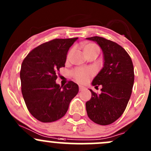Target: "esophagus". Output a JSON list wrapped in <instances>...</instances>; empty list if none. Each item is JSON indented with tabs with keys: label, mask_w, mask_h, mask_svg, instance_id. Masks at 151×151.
Masks as SVG:
<instances>
[{
	"label": "esophagus",
	"mask_w": 151,
	"mask_h": 151,
	"mask_svg": "<svg viewBox=\"0 0 151 151\" xmlns=\"http://www.w3.org/2000/svg\"><path fill=\"white\" fill-rule=\"evenodd\" d=\"M84 88H85L84 86H82V85H80V86H79V89H80V91H83Z\"/></svg>",
	"instance_id": "34e87169"
}]
</instances>
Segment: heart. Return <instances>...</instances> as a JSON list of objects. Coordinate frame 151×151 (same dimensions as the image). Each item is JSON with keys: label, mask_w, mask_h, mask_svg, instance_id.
Wrapping results in <instances>:
<instances>
[{"label": "heart", "mask_w": 151, "mask_h": 151, "mask_svg": "<svg viewBox=\"0 0 151 151\" xmlns=\"http://www.w3.org/2000/svg\"><path fill=\"white\" fill-rule=\"evenodd\" d=\"M83 50H84L85 53L86 55L89 54L90 52H92L94 51H99L98 46L95 44L93 43H88L85 44L83 45ZM71 51L70 50L68 52V55H67V59L70 57ZM93 71L91 68H77L71 71V75H72L73 78L76 80L77 82L80 83H85L90 80L91 77L93 75Z\"/></svg>", "instance_id": "heart-1"}]
</instances>
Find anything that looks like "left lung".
I'll return each mask as SVG.
<instances>
[{
  "instance_id": "left-lung-1",
  "label": "left lung",
  "mask_w": 151,
  "mask_h": 151,
  "mask_svg": "<svg viewBox=\"0 0 151 151\" xmlns=\"http://www.w3.org/2000/svg\"><path fill=\"white\" fill-rule=\"evenodd\" d=\"M87 39L96 42L104 52V67L93 80L92 85H101V94L91 92L86 104L90 119L106 126L114 123L126 109L132 92L134 72L131 57L121 45L100 36Z\"/></svg>"
}]
</instances>
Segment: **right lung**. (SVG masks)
<instances>
[{"instance_id": "obj_1", "label": "right lung", "mask_w": 151, "mask_h": 151, "mask_svg": "<svg viewBox=\"0 0 151 151\" xmlns=\"http://www.w3.org/2000/svg\"><path fill=\"white\" fill-rule=\"evenodd\" d=\"M77 38L55 39L28 53L20 69L21 91L30 113L38 121L51 123L66 115L79 87L68 81L56 84L60 68L65 67L68 49Z\"/></svg>"}]
</instances>
